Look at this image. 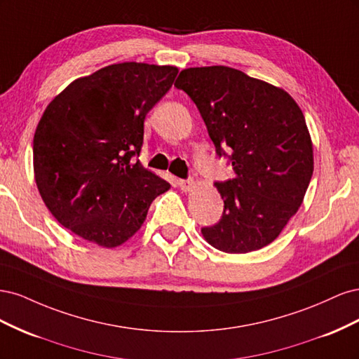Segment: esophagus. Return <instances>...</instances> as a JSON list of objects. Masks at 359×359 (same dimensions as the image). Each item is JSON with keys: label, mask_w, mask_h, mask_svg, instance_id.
<instances>
[{"label": "esophagus", "mask_w": 359, "mask_h": 359, "mask_svg": "<svg viewBox=\"0 0 359 359\" xmlns=\"http://www.w3.org/2000/svg\"><path fill=\"white\" fill-rule=\"evenodd\" d=\"M178 186L182 191H190L194 187L193 180H178Z\"/></svg>", "instance_id": "obj_1"}]
</instances>
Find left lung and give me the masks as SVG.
<instances>
[{
  "label": "left lung",
  "mask_w": 359,
  "mask_h": 359,
  "mask_svg": "<svg viewBox=\"0 0 359 359\" xmlns=\"http://www.w3.org/2000/svg\"><path fill=\"white\" fill-rule=\"evenodd\" d=\"M198 106L235 178L215 182L224 202L219 223L202 227L224 253H248L273 243L295 215L313 175V144L290 94L226 66L182 70L175 82Z\"/></svg>",
  "instance_id": "obj_1"
}]
</instances>
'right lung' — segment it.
<instances>
[{
  "label": "right lung",
  "instance_id": "right-lung-1",
  "mask_svg": "<svg viewBox=\"0 0 359 359\" xmlns=\"http://www.w3.org/2000/svg\"><path fill=\"white\" fill-rule=\"evenodd\" d=\"M178 69L119 62L73 81L43 112L32 142L40 196L74 235L114 248L144 224L170 184L135 157L147 114Z\"/></svg>",
  "mask_w": 359,
  "mask_h": 359
}]
</instances>
